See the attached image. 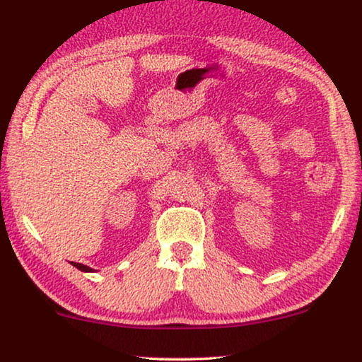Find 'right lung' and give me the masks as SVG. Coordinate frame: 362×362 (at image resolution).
I'll use <instances>...</instances> for the list:
<instances>
[{
  "mask_svg": "<svg viewBox=\"0 0 362 362\" xmlns=\"http://www.w3.org/2000/svg\"><path fill=\"white\" fill-rule=\"evenodd\" d=\"M71 264L76 267V269L81 270V272H93L90 267H87V265H83V264H77V262H71Z\"/></svg>",
  "mask_w": 362,
  "mask_h": 362,
  "instance_id": "1",
  "label": "right lung"
}]
</instances>
